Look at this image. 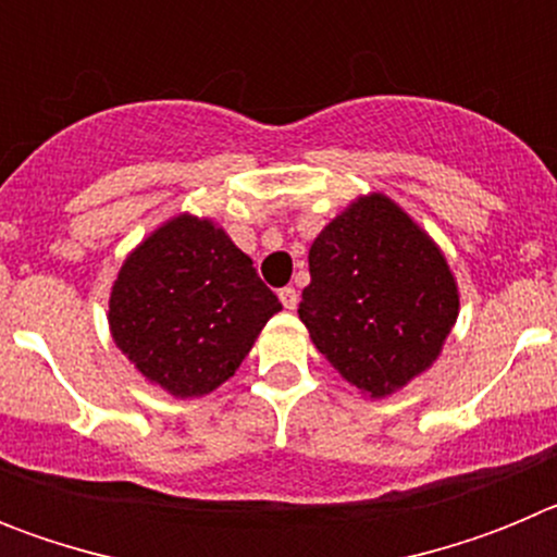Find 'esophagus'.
Here are the masks:
<instances>
[{"label": "esophagus", "instance_id": "esophagus-1", "mask_svg": "<svg viewBox=\"0 0 557 557\" xmlns=\"http://www.w3.org/2000/svg\"><path fill=\"white\" fill-rule=\"evenodd\" d=\"M278 298H282V304H284V307H287V309L298 307V293H295V287L278 289Z\"/></svg>", "mask_w": 557, "mask_h": 557}]
</instances>
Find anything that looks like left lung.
<instances>
[{
	"instance_id": "left-lung-1",
	"label": "left lung",
	"mask_w": 557,
	"mask_h": 557,
	"mask_svg": "<svg viewBox=\"0 0 557 557\" xmlns=\"http://www.w3.org/2000/svg\"><path fill=\"white\" fill-rule=\"evenodd\" d=\"M298 318L348 385L391 396L430 371L460 312L444 250L382 191L314 236Z\"/></svg>"
}]
</instances>
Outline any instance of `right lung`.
I'll return each instance as SVG.
<instances>
[{
	"mask_svg": "<svg viewBox=\"0 0 557 557\" xmlns=\"http://www.w3.org/2000/svg\"><path fill=\"white\" fill-rule=\"evenodd\" d=\"M282 309L214 220L175 214L122 262L108 329L136 371L175 398L218 391Z\"/></svg>",
	"mask_w": 557,
	"mask_h": 557,
	"instance_id": "1",
	"label": "right lung"
}]
</instances>
